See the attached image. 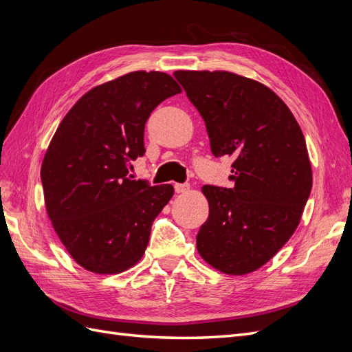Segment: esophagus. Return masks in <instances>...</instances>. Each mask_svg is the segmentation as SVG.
I'll return each mask as SVG.
<instances>
[{
  "label": "esophagus",
  "mask_w": 352,
  "mask_h": 352,
  "mask_svg": "<svg viewBox=\"0 0 352 352\" xmlns=\"http://www.w3.org/2000/svg\"><path fill=\"white\" fill-rule=\"evenodd\" d=\"M189 190V184H175V192L184 194Z\"/></svg>",
  "instance_id": "esophagus-1"
}]
</instances>
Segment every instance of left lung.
<instances>
[{
    "instance_id": "1",
    "label": "left lung",
    "mask_w": 352,
    "mask_h": 352,
    "mask_svg": "<svg viewBox=\"0 0 352 352\" xmlns=\"http://www.w3.org/2000/svg\"><path fill=\"white\" fill-rule=\"evenodd\" d=\"M206 122L211 153L232 155V188L202 186L210 214L197 248L228 274L260 269L289 241L313 173L300 124L263 83L229 72L173 73Z\"/></svg>"
}]
</instances>
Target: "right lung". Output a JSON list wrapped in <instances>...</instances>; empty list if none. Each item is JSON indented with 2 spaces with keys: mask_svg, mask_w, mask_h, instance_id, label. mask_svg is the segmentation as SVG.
<instances>
[{
  "mask_svg": "<svg viewBox=\"0 0 352 352\" xmlns=\"http://www.w3.org/2000/svg\"><path fill=\"white\" fill-rule=\"evenodd\" d=\"M180 91L170 74L132 72L85 94L58 124L41 180L52 226L83 269L120 273L144 255L173 186L132 180L129 167L145 154L148 117Z\"/></svg>",
  "mask_w": 352,
  "mask_h": 352,
  "instance_id": "1",
  "label": "right lung"
}]
</instances>
